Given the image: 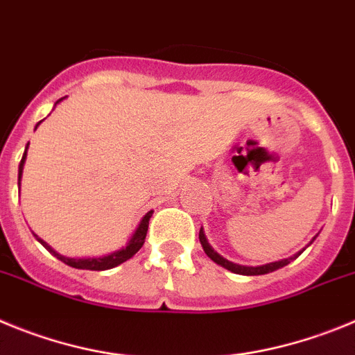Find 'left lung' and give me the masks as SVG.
<instances>
[{
  "label": "left lung",
  "instance_id": "8db88e82",
  "mask_svg": "<svg viewBox=\"0 0 355 355\" xmlns=\"http://www.w3.org/2000/svg\"><path fill=\"white\" fill-rule=\"evenodd\" d=\"M200 242L201 245H203V251L207 253V257L210 258V260L216 261L217 265H221V267H225V269L232 270V272L235 274H242V276H260V274H269L272 272V270H277L281 269V267H285V265H288L290 261L295 260L299 254L304 251H299L297 254H293V257L290 258H285V260H279V261H272V263H265V265H260V267H244V265H237V263H233V261H228L226 258H223L221 254H217L216 251H214L212 248H210V244L207 242L205 239V233H203V230H200Z\"/></svg>",
  "mask_w": 355,
  "mask_h": 355
}]
</instances>
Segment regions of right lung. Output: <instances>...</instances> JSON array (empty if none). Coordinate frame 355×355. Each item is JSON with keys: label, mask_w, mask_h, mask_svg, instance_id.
Returning a JSON list of instances; mask_svg holds the SVG:
<instances>
[{"label": "right lung", "mask_w": 355, "mask_h": 355, "mask_svg": "<svg viewBox=\"0 0 355 355\" xmlns=\"http://www.w3.org/2000/svg\"><path fill=\"white\" fill-rule=\"evenodd\" d=\"M62 101V98H60ZM58 101V102H60ZM56 102V104H58ZM40 125V122L37 123V127ZM35 127V129H37ZM30 145V143H28ZM26 152H28V146L26 150H24V155H22L21 159V164H19V184H21V175H22V166H24V161H26ZM150 217H152V210H150L148 214H146L145 217L141 219V223H139L138 230L134 232L132 239L129 241V244L125 245L123 249H120V251H114V253L107 254V257H102V258H67V257H62V254H58L56 251H54L51 245H47L46 242L42 241V239H38L37 235L35 237L38 239V242L44 245V248L49 251V253H53L54 257L58 258V260H62L63 263L70 265V267H74V269H85V270H107V269H113V267H116V265L123 263V261H127L129 258H132L134 254L138 253L139 249H141V245L145 244V237H146V232H148V221Z\"/></svg>", "instance_id": "add662e5"}]
</instances>
